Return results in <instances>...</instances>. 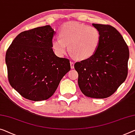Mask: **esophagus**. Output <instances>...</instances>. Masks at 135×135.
Instances as JSON below:
<instances>
[{"label": "esophagus", "instance_id": "34e87169", "mask_svg": "<svg viewBox=\"0 0 135 135\" xmlns=\"http://www.w3.org/2000/svg\"><path fill=\"white\" fill-rule=\"evenodd\" d=\"M70 68H71V69H74V63L73 61H70Z\"/></svg>", "mask_w": 135, "mask_h": 135}]
</instances>
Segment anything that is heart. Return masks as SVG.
Segmentation results:
<instances>
[{
  "label": "heart",
  "mask_w": 135,
  "mask_h": 135,
  "mask_svg": "<svg viewBox=\"0 0 135 135\" xmlns=\"http://www.w3.org/2000/svg\"><path fill=\"white\" fill-rule=\"evenodd\" d=\"M60 38L53 39L52 47L60 57L69 52L75 59L84 60L92 57L98 49L101 36L98 29L85 24L69 22L59 31Z\"/></svg>",
  "instance_id": "heart-1"
}]
</instances>
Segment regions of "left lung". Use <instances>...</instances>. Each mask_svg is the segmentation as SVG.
Wrapping results in <instances>:
<instances>
[{
  "instance_id": "left-lung-1",
  "label": "left lung",
  "mask_w": 135,
  "mask_h": 135,
  "mask_svg": "<svg viewBox=\"0 0 135 135\" xmlns=\"http://www.w3.org/2000/svg\"><path fill=\"white\" fill-rule=\"evenodd\" d=\"M101 39L92 57L76 62L78 83L83 94L94 98H105L115 93L127 78L129 50L121 34L109 25L95 24Z\"/></svg>"
}]
</instances>
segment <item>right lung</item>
<instances>
[{
	"label": "right lung",
	"instance_id": "right-lung-1",
	"mask_svg": "<svg viewBox=\"0 0 135 135\" xmlns=\"http://www.w3.org/2000/svg\"><path fill=\"white\" fill-rule=\"evenodd\" d=\"M55 31L50 25L20 33L7 49L5 62L10 85L25 98L46 100L70 70V61L54 52Z\"/></svg>",
	"mask_w": 135,
	"mask_h": 135
}]
</instances>
